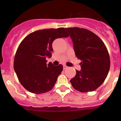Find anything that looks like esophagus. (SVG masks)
I'll list each match as a JSON object with an SVG mask.
<instances>
[{"label": "esophagus", "mask_w": 121, "mask_h": 121, "mask_svg": "<svg viewBox=\"0 0 121 121\" xmlns=\"http://www.w3.org/2000/svg\"><path fill=\"white\" fill-rule=\"evenodd\" d=\"M68 67L66 66V65H63V69H66Z\"/></svg>", "instance_id": "esophagus-1"}]
</instances>
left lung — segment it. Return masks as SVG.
Returning <instances> with one entry per match:
<instances>
[{"label":"left lung","mask_w":121,"mask_h":121,"mask_svg":"<svg viewBox=\"0 0 121 121\" xmlns=\"http://www.w3.org/2000/svg\"><path fill=\"white\" fill-rule=\"evenodd\" d=\"M74 45L76 57L81 60V71L70 80L74 89L93 91L105 81L110 68V58L102 40L92 31L79 27L66 28Z\"/></svg>","instance_id":"obj_1"}]
</instances>
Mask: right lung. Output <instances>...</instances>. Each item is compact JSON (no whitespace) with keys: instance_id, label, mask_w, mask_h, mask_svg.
<instances>
[{"instance_id":"1","label":"right lung","mask_w":121,"mask_h":121,"mask_svg":"<svg viewBox=\"0 0 121 121\" xmlns=\"http://www.w3.org/2000/svg\"><path fill=\"white\" fill-rule=\"evenodd\" d=\"M68 36L60 27L37 30L23 39L14 56V69L24 88L37 94L53 89L63 66H54L51 62L47 64L46 58L52 57L54 40Z\"/></svg>"}]
</instances>
